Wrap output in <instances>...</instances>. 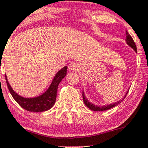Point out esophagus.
Segmentation results:
<instances>
[{"mask_svg": "<svg viewBox=\"0 0 148 148\" xmlns=\"http://www.w3.org/2000/svg\"><path fill=\"white\" fill-rule=\"evenodd\" d=\"M79 66L78 63H71V64L69 66V69L74 70V71H77V70L79 69Z\"/></svg>", "mask_w": 148, "mask_h": 148, "instance_id": "obj_1", "label": "esophagus"}]
</instances>
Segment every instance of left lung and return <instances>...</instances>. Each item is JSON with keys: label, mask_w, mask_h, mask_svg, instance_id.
I'll use <instances>...</instances> for the list:
<instances>
[{"label": "left lung", "mask_w": 148, "mask_h": 148, "mask_svg": "<svg viewBox=\"0 0 148 148\" xmlns=\"http://www.w3.org/2000/svg\"><path fill=\"white\" fill-rule=\"evenodd\" d=\"M125 34H126V39H125V41H126L127 44H128V45H129L131 47L133 48L134 50L136 52V45H135V43H134V41L133 38H132V37L131 36L130 34H128L127 31ZM128 93V91L126 93V95ZM126 95H125V96H126ZM125 96H124V98H123L121 101H118V102H115V103H112V104H110V105H107V106H103V107H98V106L94 105V104H93L92 103H90V102L88 101V99L85 98V95H84V92L82 91V98H83L84 103H85V104L88 107V108L90 109V110H93V111H104V110H110V109L112 108V107H115V106H117L118 104H119L120 103H121V101H123V100L125 99Z\"/></svg>", "instance_id": "1"}]
</instances>
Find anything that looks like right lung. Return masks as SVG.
<instances>
[{"mask_svg":"<svg viewBox=\"0 0 148 148\" xmlns=\"http://www.w3.org/2000/svg\"><path fill=\"white\" fill-rule=\"evenodd\" d=\"M66 72H67V66H65L57 73L49 88L44 94L32 99H26L16 94L8 82L6 76H5V77L9 92L14 99L19 103V105L21 106L27 111L39 112H44L49 110L55 104L56 96H57L58 87L62 79L66 77Z\"/></svg>","mask_w":148,"mask_h":148,"instance_id":"1","label":"right lung"}]
</instances>
